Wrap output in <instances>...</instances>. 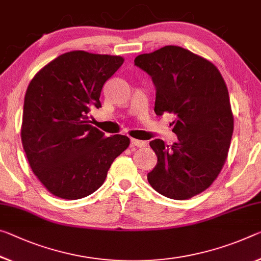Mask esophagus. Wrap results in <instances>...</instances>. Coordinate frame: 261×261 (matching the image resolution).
<instances>
[{
	"instance_id": "esophagus-1",
	"label": "esophagus",
	"mask_w": 261,
	"mask_h": 261,
	"mask_svg": "<svg viewBox=\"0 0 261 261\" xmlns=\"http://www.w3.org/2000/svg\"><path fill=\"white\" fill-rule=\"evenodd\" d=\"M131 145L136 146V147H146L147 143L144 142V140H138V139L131 138Z\"/></svg>"
}]
</instances>
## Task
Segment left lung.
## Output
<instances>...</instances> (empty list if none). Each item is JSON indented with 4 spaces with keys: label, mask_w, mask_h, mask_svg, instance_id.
Here are the masks:
<instances>
[{
    "label": "left lung",
    "mask_w": 261,
    "mask_h": 261,
    "mask_svg": "<svg viewBox=\"0 0 261 261\" xmlns=\"http://www.w3.org/2000/svg\"><path fill=\"white\" fill-rule=\"evenodd\" d=\"M135 65L155 87L154 111L171 114L179 142H150L158 158L147 174L152 188L173 200L197 195L220 174L229 152L233 116L224 79L216 66L180 46L136 57Z\"/></svg>",
    "instance_id": "8db88e82"
}]
</instances>
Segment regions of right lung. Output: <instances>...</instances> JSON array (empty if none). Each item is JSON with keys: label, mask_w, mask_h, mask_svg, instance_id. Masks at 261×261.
Returning a JSON list of instances; mask_svg holds the SVG:
<instances>
[{"label": "right lung", "mask_w": 261, "mask_h": 261, "mask_svg": "<svg viewBox=\"0 0 261 261\" xmlns=\"http://www.w3.org/2000/svg\"><path fill=\"white\" fill-rule=\"evenodd\" d=\"M118 56L72 51L56 58L27 89L20 130L35 175L49 193L65 200L93 194L105 182L113 161L126 150V136L90 125V109L101 108V90L121 67Z\"/></svg>", "instance_id": "add662e5"}]
</instances>
